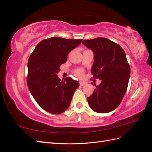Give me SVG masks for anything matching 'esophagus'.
Returning <instances> with one entry per match:
<instances>
[{"mask_svg": "<svg viewBox=\"0 0 152 152\" xmlns=\"http://www.w3.org/2000/svg\"><path fill=\"white\" fill-rule=\"evenodd\" d=\"M86 84V82H80V86H84Z\"/></svg>", "mask_w": 152, "mask_h": 152, "instance_id": "esophagus-1", "label": "esophagus"}]
</instances>
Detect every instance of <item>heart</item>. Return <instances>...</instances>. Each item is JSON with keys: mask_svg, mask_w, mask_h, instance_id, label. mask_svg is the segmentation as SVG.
<instances>
[{"mask_svg": "<svg viewBox=\"0 0 152 152\" xmlns=\"http://www.w3.org/2000/svg\"><path fill=\"white\" fill-rule=\"evenodd\" d=\"M74 73L77 76L81 78V77H83L84 72H83V70H82V69L79 68V69H77V70H75L74 71Z\"/></svg>", "mask_w": 152, "mask_h": 152, "instance_id": "b5f03b06", "label": "heart"}]
</instances>
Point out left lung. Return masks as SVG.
<instances>
[{"instance_id": "left-lung-1", "label": "left lung", "mask_w": 152, "mask_h": 152, "mask_svg": "<svg viewBox=\"0 0 152 152\" xmlns=\"http://www.w3.org/2000/svg\"><path fill=\"white\" fill-rule=\"evenodd\" d=\"M94 52L91 68L93 78L102 82L96 86L87 102L94 112L105 113L121 104L127 89L131 69L126 53L120 45L108 39L98 37L82 42Z\"/></svg>"}]
</instances>
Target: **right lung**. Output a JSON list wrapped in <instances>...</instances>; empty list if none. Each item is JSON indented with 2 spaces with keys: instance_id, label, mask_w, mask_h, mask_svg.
<instances>
[{
  "instance_id": "right-lung-1",
  "label": "right lung",
  "mask_w": 152,
  "mask_h": 152,
  "mask_svg": "<svg viewBox=\"0 0 152 152\" xmlns=\"http://www.w3.org/2000/svg\"><path fill=\"white\" fill-rule=\"evenodd\" d=\"M82 41L50 37L40 42L30 54L27 85L36 102L45 111L60 114L70 106L79 82L70 77L61 80L57 73L61 70L60 66L66 63L68 53Z\"/></svg>"
}]
</instances>
